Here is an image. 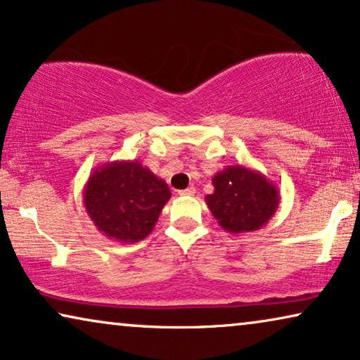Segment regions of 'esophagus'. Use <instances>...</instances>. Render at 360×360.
Instances as JSON below:
<instances>
[{
    "mask_svg": "<svg viewBox=\"0 0 360 360\" xmlns=\"http://www.w3.org/2000/svg\"><path fill=\"white\" fill-rule=\"evenodd\" d=\"M195 193H196L195 186H188V188H185V190H180V191H179V195H180V196H193Z\"/></svg>",
    "mask_w": 360,
    "mask_h": 360,
    "instance_id": "1",
    "label": "esophagus"
}]
</instances>
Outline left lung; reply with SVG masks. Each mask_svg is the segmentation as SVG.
<instances>
[{
  "instance_id": "left-lung-1",
  "label": "left lung",
  "mask_w": 360,
  "mask_h": 360,
  "mask_svg": "<svg viewBox=\"0 0 360 360\" xmlns=\"http://www.w3.org/2000/svg\"><path fill=\"white\" fill-rule=\"evenodd\" d=\"M214 191L206 205L228 233H252L265 226L280 205L278 188L259 170L228 165L213 176Z\"/></svg>"
}]
</instances>
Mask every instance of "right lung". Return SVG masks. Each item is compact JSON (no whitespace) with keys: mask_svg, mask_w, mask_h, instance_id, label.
I'll return each instance as SVG.
<instances>
[{"mask_svg":"<svg viewBox=\"0 0 360 360\" xmlns=\"http://www.w3.org/2000/svg\"><path fill=\"white\" fill-rule=\"evenodd\" d=\"M170 196L165 180L141 162L115 160L91 172L83 188V205L103 236L132 244L152 233Z\"/></svg>","mask_w":360,"mask_h":360,"instance_id":"obj_1","label":"right lung"}]
</instances>
